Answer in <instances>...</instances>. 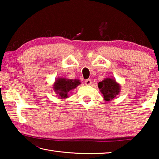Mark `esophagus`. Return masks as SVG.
<instances>
[{
	"label": "esophagus",
	"mask_w": 159,
	"mask_h": 159,
	"mask_svg": "<svg viewBox=\"0 0 159 159\" xmlns=\"http://www.w3.org/2000/svg\"><path fill=\"white\" fill-rule=\"evenodd\" d=\"M91 83H92V81H91L90 79H87V80H85V84L87 85H90Z\"/></svg>",
	"instance_id": "esophagus-1"
}]
</instances>
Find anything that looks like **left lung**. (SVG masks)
Here are the masks:
<instances>
[{"instance_id": "1", "label": "left lung", "mask_w": 159, "mask_h": 159, "mask_svg": "<svg viewBox=\"0 0 159 159\" xmlns=\"http://www.w3.org/2000/svg\"><path fill=\"white\" fill-rule=\"evenodd\" d=\"M98 87L106 101L114 99L120 91V85L112 79H105L99 82Z\"/></svg>"}]
</instances>
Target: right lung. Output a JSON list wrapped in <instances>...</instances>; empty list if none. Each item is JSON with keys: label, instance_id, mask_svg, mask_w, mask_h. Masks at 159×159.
Segmentation results:
<instances>
[{"label": "right lung", "instance_id": "right-lung-1", "mask_svg": "<svg viewBox=\"0 0 159 159\" xmlns=\"http://www.w3.org/2000/svg\"><path fill=\"white\" fill-rule=\"evenodd\" d=\"M79 84H80L79 80L59 79L54 85V89L60 96L59 98L64 99L68 97V93L70 90L76 88Z\"/></svg>", "mask_w": 159, "mask_h": 159}]
</instances>
